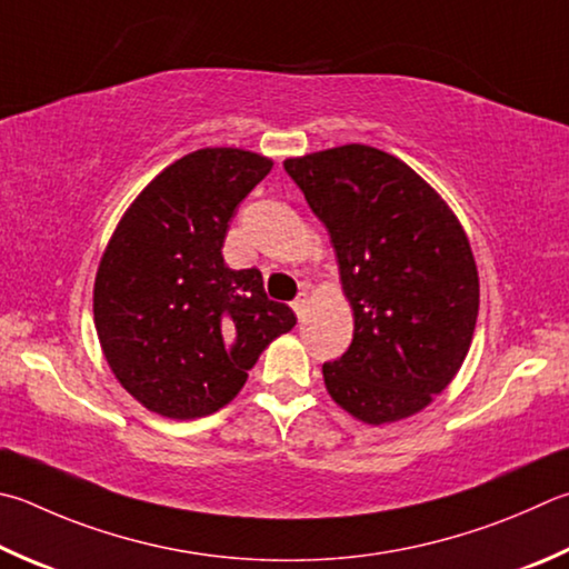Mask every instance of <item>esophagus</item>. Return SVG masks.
I'll use <instances>...</instances> for the list:
<instances>
[{
  "label": "esophagus",
  "mask_w": 569,
  "mask_h": 569,
  "mask_svg": "<svg viewBox=\"0 0 569 569\" xmlns=\"http://www.w3.org/2000/svg\"><path fill=\"white\" fill-rule=\"evenodd\" d=\"M308 303H311V301H308V293L303 291V293H298L296 298H293V311H296V316H298V320H303L306 318V313H308Z\"/></svg>",
  "instance_id": "34e87169"
}]
</instances>
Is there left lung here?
I'll use <instances>...</instances> for the list:
<instances>
[{
  "instance_id": "obj_1",
  "label": "left lung",
  "mask_w": 569,
  "mask_h": 569,
  "mask_svg": "<svg viewBox=\"0 0 569 569\" xmlns=\"http://www.w3.org/2000/svg\"><path fill=\"white\" fill-rule=\"evenodd\" d=\"M283 169L328 229L353 308V343L323 363L330 398L368 426L412 416L470 350L480 283L468 236L436 189L380 149L348 143Z\"/></svg>"
}]
</instances>
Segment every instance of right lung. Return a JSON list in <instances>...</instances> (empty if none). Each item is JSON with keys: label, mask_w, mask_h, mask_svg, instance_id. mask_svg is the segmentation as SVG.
Returning <instances> with one entry per match:
<instances>
[{"label": "right lung", "mask_w": 569, "mask_h": 569, "mask_svg": "<svg viewBox=\"0 0 569 569\" xmlns=\"http://www.w3.org/2000/svg\"><path fill=\"white\" fill-rule=\"evenodd\" d=\"M273 161L199 149L163 169L123 213L101 256L94 323L119 383L173 420L236 398L266 346L296 326L258 268L223 263L229 221Z\"/></svg>", "instance_id": "right-lung-1"}]
</instances>
